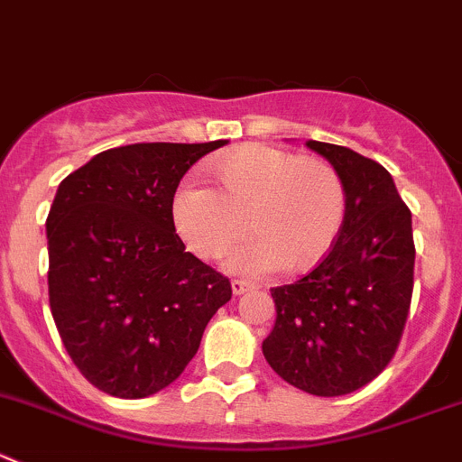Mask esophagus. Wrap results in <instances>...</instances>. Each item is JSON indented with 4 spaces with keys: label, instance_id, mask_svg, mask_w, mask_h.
I'll use <instances>...</instances> for the list:
<instances>
[{
    "label": "esophagus",
    "instance_id": "obj_1",
    "mask_svg": "<svg viewBox=\"0 0 462 462\" xmlns=\"http://www.w3.org/2000/svg\"><path fill=\"white\" fill-rule=\"evenodd\" d=\"M251 290H255L253 284L244 282V280H232V294H235V296H241V294H245V291H251Z\"/></svg>",
    "mask_w": 462,
    "mask_h": 462
}]
</instances>
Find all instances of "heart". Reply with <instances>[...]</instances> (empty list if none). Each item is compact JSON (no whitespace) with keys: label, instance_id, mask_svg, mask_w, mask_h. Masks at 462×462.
<instances>
[{"label":"heart","instance_id":"obj_1","mask_svg":"<svg viewBox=\"0 0 462 462\" xmlns=\"http://www.w3.org/2000/svg\"><path fill=\"white\" fill-rule=\"evenodd\" d=\"M217 189L187 180L172 196V223L189 251L218 257L239 275L312 269L328 255L346 221V184L333 163L273 145H245L211 163Z\"/></svg>","mask_w":462,"mask_h":462}]
</instances>
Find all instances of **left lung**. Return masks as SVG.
<instances>
[{"mask_svg":"<svg viewBox=\"0 0 462 462\" xmlns=\"http://www.w3.org/2000/svg\"><path fill=\"white\" fill-rule=\"evenodd\" d=\"M346 184V221L330 253L294 284L273 287L275 326L262 344L290 385L342 396L390 365L412 299V214L390 172L351 148L308 141Z\"/></svg>","mask_w":462,"mask_h":462,"instance_id":"left-lung-1","label":"left lung"}]
</instances>
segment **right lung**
<instances>
[{
  "instance_id": "obj_1",
  "label": "right lung",
  "mask_w": 462,
  "mask_h": 462,
  "mask_svg": "<svg viewBox=\"0 0 462 462\" xmlns=\"http://www.w3.org/2000/svg\"><path fill=\"white\" fill-rule=\"evenodd\" d=\"M211 143H134L70 172L47 217L50 308L86 381L118 399L171 385L232 299L230 280L184 251L172 196Z\"/></svg>"
}]
</instances>
